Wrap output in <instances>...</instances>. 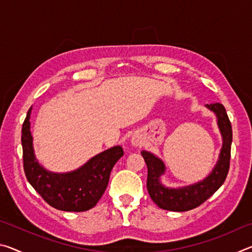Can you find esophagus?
I'll use <instances>...</instances> for the list:
<instances>
[{
	"label": "esophagus",
	"instance_id": "1",
	"mask_svg": "<svg viewBox=\"0 0 252 252\" xmlns=\"http://www.w3.org/2000/svg\"><path fill=\"white\" fill-rule=\"evenodd\" d=\"M132 146L133 147H135V148H138V147H141L142 146V142H141V140H139V138H132Z\"/></svg>",
	"mask_w": 252,
	"mask_h": 252
}]
</instances>
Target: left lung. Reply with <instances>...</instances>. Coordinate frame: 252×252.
<instances>
[{
    "mask_svg": "<svg viewBox=\"0 0 252 252\" xmlns=\"http://www.w3.org/2000/svg\"><path fill=\"white\" fill-rule=\"evenodd\" d=\"M206 106L213 113H216L219 130L222 136V148L220 150L219 159L215 168L202 181L182 188L164 187L160 181L161 176L165 172L163 161L151 152H141L148 167V192L153 202L164 210L182 212L199 207L223 185L227 178L232 142L231 123L222 104L212 103L207 104Z\"/></svg>",
    "mask_w": 252,
    "mask_h": 252,
    "instance_id": "obj_1",
    "label": "left lung"
}]
</instances>
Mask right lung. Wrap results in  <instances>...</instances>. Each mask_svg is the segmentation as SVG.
I'll list each match as a JSON object with an SVG mask.
<instances>
[{
    "instance_id": "right-lung-1",
    "label": "right lung",
    "mask_w": 252,
    "mask_h": 252,
    "mask_svg": "<svg viewBox=\"0 0 252 252\" xmlns=\"http://www.w3.org/2000/svg\"><path fill=\"white\" fill-rule=\"evenodd\" d=\"M31 110L22 126L23 168L25 176L46 203L58 210L81 212L90 210L108 187L111 170L123 156L120 146L110 148L91 158L82 167L71 172L55 173L45 170L34 156L30 130Z\"/></svg>"
}]
</instances>
